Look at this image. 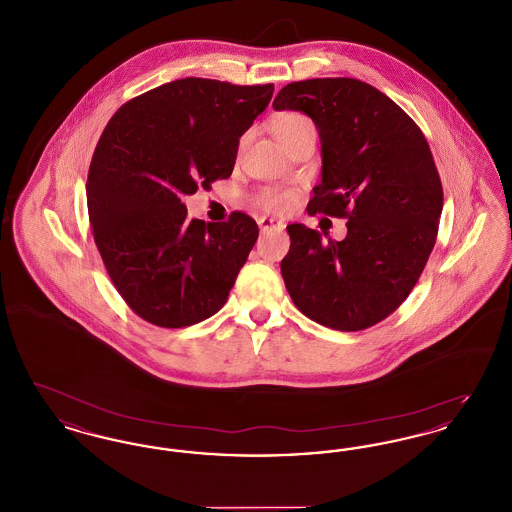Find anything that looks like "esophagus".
Returning a JSON list of instances; mask_svg holds the SVG:
<instances>
[{
    "label": "esophagus",
    "instance_id": "esophagus-1",
    "mask_svg": "<svg viewBox=\"0 0 512 512\" xmlns=\"http://www.w3.org/2000/svg\"><path fill=\"white\" fill-rule=\"evenodd\" d=\"M257 224H259L261 232H268V230H278V228H284V222H280V220L276 219H270V217H261V219L257 220Z\"/></svg>",
    "mask_w": 512,
    "mask_h": 512
}]
</instances>
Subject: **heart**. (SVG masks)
Masks as SVG:
<instances>
[{
    "mask_svg": "<svg viewBox=\"0 0 512 512\" xmlns=\"http://www.w3.org/2000/svg\"><path fill=\"white\" fill-rule=\"evenodd\" d=\"M272 128H274L278 142L282 144V142L290 140L297 132H301L305 128H313V122L301 113H280L272 122ZM292 203V192L278 190V188H267L257 195V205L267 211H272V213H280V211L288 209Z\"/></svg>",
    "mask_w": 512,
    "mask_h": 512,
    "instance_id": "1",
    "label": "heart"
}]
</instances>
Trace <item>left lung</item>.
I'll list each match as a JSON object with an SVG mask.
<instances>
[{
  "mask_svg": "<svg viewBox=\"0 0 512 512\" xmlns=\"http://www.w3.org/2000/svg\"><path fill=\"white\" fill-rule=\"evenodd\" d=\"M272 107L317 126L322 171L307 211L347 217L341 242L288 226L286 290L318 324L365 330L407 299L436 244L443 190L428 142L395 101L355 78L292 82Z\"/></svg>",
  "mask_w": 512,
  "mask_h": 512,
  "instance_id": "1",
  "label": "left lung"
}]
</instances>
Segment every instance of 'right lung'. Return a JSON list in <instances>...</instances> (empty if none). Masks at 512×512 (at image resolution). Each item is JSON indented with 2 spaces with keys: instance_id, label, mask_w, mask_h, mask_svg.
Instances as JSON below:
<instances>
[{
  "instance_id": "1",
  "label": "right lung",
  "mask_w": 512,
  "mask_h": 512,
  "mask_svg": "<svg viewBox=\"0 0 512 512\" xmlns=\"http://www.w3.org/2000/svg\"><path fill=\"white\" fill-rule=\"evenodd\" d=\"M274 86L180 78L128 101L105 126L86 182L105 268L128 307L163 328L213 317L228 299L259 228L186 219L182 195L234 171L240 138Z\"/></svg>"
}]
</instances>
